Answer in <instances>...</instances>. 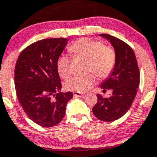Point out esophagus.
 <instances>
[{
    "label": "esophagus",
    "mask_w": 157,
    "mask_h": 157,
    "mask_svg": "<svg viewBox=\"0 0 157 157\" xmlns=\"http://www.w3.org/2000/svg\"><path fill=\"white\" fill-rule=\"evenodd\" d=\"M83 94L81 93H78V92H74V98H78V97H83Z\"/></svg>",
    "instance_id": "obj_1"
}]
</instances>
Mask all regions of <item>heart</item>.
<instances>
[{
	"label": "heart",
	"mask_w": 157,
	"mask_h": 157,
	"mask_svg": "<svg viewBox=\"0 0 157 157\" xmlns=\"http://www.w3.org/2000/svg\"><path fill=\"white\" fill-rule=\"evenodd\" d=\"M69 51L74 57L87 59V72H94L101 78H105L112 74L116 63V53L113 48L104 45L98 40L82 38L71 44ZM59 77L68 78L70 75V59L66 55H61L56 62ZM97 82L94 74L84 77H74L65 83V89L70 91L83 93L90 90Z\"/></svg>",
	"instance_id": "b5f03b06"
}]
</instances>
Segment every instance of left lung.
<instances>
[{"label":"left lung","mask_w":157,"mask_h":157,"mask_svg":"<svg viewBox=\"0 0 157 157\" xmlns=\"http://www.w3.org/2000/svg\"><path fill=\"white\" fill-rule=\"evenodd\" d=\"M100 36L112 43L116 63L112 74L101 85L103 92L112 90V94L105 98L98 94V102L92 112L101 121H113L122 117L132 105L140 86V73L136 55L126 42L111 35Z\"/></svg>","instance_id":"8db88e82"}]
</instances>
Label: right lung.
Returning a JSON list of instances; mask_svg holds the SVG:
<instances>
[{"instance_id":"1","label":"right lung","mask_w":157,"mask_h":157,"mask_svg":"<svg viewBox=\"0 0 157 157\" xmlns=\"http://www.w3.org/2000/svg\"><path fill=\"white\" fill-rule=\"evenodd\" d=\"M67 39H42L19 55L14 69L17 100L31 120L42 127L58 125L65 116L72 92H60L62 84L56 62Z\"/></svg>"}]
</instances>
